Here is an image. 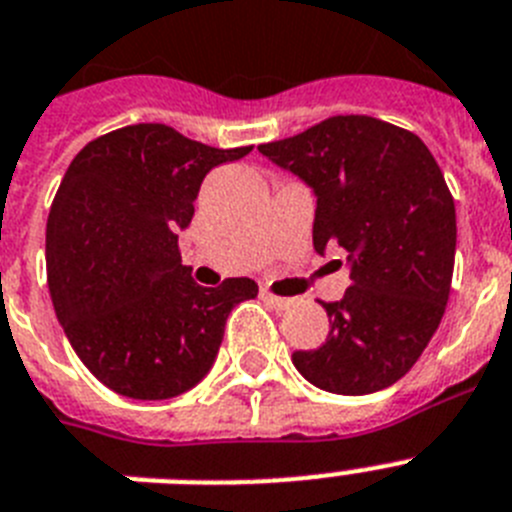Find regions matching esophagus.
<instances>
[{
    "instance_id": "34e87169",
    "label": "esophagus",
    "mask_w": 512,
    "mask_h": 512,
    "mask_svg": "<svg viewBox=\"0 0 512 512\" xmlns=\"http://www.w3.org/2000/svg\"><path fill=\"white\" fill-rule=\"evenodd\" d=\"M261 300H264L266 305L277 308V310H285V308H290V305H292L290 298H277V295H272V292H266V290H261Z\"/></svg>"
}]
</instances>
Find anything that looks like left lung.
Here are the masks:
<instances>
[{
	"instance_id": "1",
	"label": "left lung",
	"mask_w": 512,
	"mask_h": 512,
	"mask_svg": "<svg viewBox=\"0 0 512 512\" xmlns=\"http://www.w3.org/2000/svg\"><path fill=\"white\" fill-rule=\"evenodd\" d=\"M259 152L313 191V248H344L352 279L342 300L323 303L326 342L295 352V368L342 396L393 386L430 344L451 292L456 207L443 170L417 134L370 116H334Z\"/></svg>"
}]
</instances>
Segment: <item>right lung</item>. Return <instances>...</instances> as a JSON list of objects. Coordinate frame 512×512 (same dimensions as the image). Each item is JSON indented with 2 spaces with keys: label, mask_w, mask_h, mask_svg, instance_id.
<instances>
[{
  "label": "right lung",
  "mask_w": 512,
  "mask_h": 512,
  "mask_svg": "<svg viewBox=\"0 0 512 512\" xmlns=\"http://www.w3.org/2000/svg\"><path fill=\"white\" fill-rule=\"evenodd\" d=\"M248 152L131 124L82 147L64 173L46 225L48 290L77 357L111 391L160 401L194 388L230 310L259 295L248 277L196 285L178 253L204 176Z\"/></svg>",
  "instance_id": "add662e5"
}]
</instances>
